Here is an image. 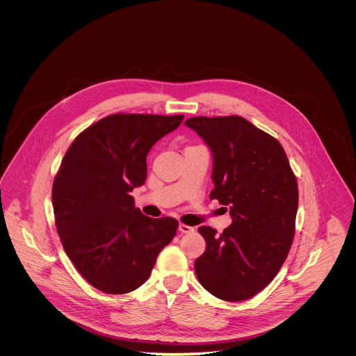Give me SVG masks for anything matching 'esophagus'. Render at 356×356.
<instances>
[{
    "mask_svg": "<svg viewBox=\"0 0 356 356\" xmlns=\"http://www.w3.org/2000/svg\"><path fill=\"white\" fill-rule=\"evenodd\" d=\"M178 229H179V232H181V233H184V234H191V233H193V232H195V227L188 226V225H184V223H181Z\"/></svg>",
    "mask_w": 356,
    "mask_h": 356,
    "instance_id": "esophagus-1",
    "label": "esophagus"
}]
</instances>
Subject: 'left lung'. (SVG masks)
<instances>
[{
	"mask_svg": "<svg viewBox=\"0 0 356 356\" xmlns=\"http://www.w3.org/2000/svg\"><path fill=\"white\" fill-rule=\"evenodd\" d=\"M185 124L212 152L209 199L226 205L233 219L222 234L199 227L207 247L195 261L196 275L218 299L247 300L273 281L289 254L296 177L281 144L241 116H196Z\"/></svg>",
	"mask_w": 356,
	"mask_h": 356,
	"instance_id": "obj_1",
	"label": "left lung"
}]
</instances>
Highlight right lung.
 I'll return each instance as SVG.
<instances>
[{"label": "right lung", "instance_id": "right-lung-1", "mask_svg": "<svg viewBox=\"0 0 356 356\" xmlns=\"http://www.w3.org/2000/svg\"><path fill=\"white\" fill-rule=\"evenodd\" d=\"M182 119L109 115L83 130L61 160L51 189L57 233L75 268L104 293L141 286L177 233V219L145 216L130 193L145 182L151 148Z\"/></svg>", "mask_w": 356, "mask_h": 356}]
</instances>
